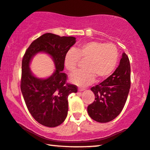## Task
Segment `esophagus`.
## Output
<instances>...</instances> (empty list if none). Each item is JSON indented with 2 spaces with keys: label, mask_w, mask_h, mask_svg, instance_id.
<instances>
[{
  "label": "esophagus",
  "mask_w": 150,
  "mask_h": 150,
  "mask_svg": "<svg viewBox=\"0 0 150 150\" xmlns=\"http://www.w3.org/2000/svg\"><path fill=\"white\" fill-rule=\"evenodd\" d=\"M85 90V88H81V87H79V88H78V91H84Z\"/></svg>",
  "instance_id": "1"
}]
</instances>
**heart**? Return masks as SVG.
Listing matches in <instances>:
<instances>
[{"mask_svg": "<svg viewBox=\"0 0 150 150\" xmlns=\"http://www.w3.org/2000/svg\"><path fill=\"white\" fill-rule=\"evenodd\" d=\"M119 50L113 43L91 41L70 50L64 57V66L68 72L76 70L80 61H84L82 70L74 72L70 80L80 86H86L95 80L103 81L109 78L116 68Z\"/></svg>", "mask_w": 150, "mask_h": 150, "instance_id": "1", "label": "heart"}]
</instances>
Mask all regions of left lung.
Masks as SVG:
<instances>
[{"label":"left lung","mask_w":150,"mask_h":150,"mask_svg":"<svg viewBox=\"0 0 150 150\" xmlns=\"http://www.w3.org/2000/svg\"><path fill=\"white\" fill-rule=\"evenodd\" d=\"M130 86V62L127 54L123 53L113 74L91 88L95 95V100L87 107L89 116L99 123L113 120L125 106Z\"/></svg>","instance_id":"1"}]
</instances>
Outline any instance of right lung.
<instances>
[{
	"label": "right lung",
	"mask_w": 150,
	"mask_h": 150,
	"mask_svg": "<svg viewBox=\"0 0 150 150\" xmlns=\"http://www.w3.org/2000/svg\"><path fill=\"white\" fill-rule=\"evenodd\" d=\"M75 43L74 37L45 33L31 43L23 57L21 93L32 117L44 126L54 127L63 123L68 115L69 94L78 91L76 85L67 83L68 76L62 72L64 56ZM41 51L52 57L57 68L46 79L35 77L29 68L32 57Z\"/></svg>",
	"instance_id": "right-lung-1"
}]
</instances>
